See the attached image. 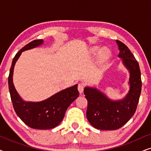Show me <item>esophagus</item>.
<instances>
[{
  "label": "esophagus",
  "instance_id": "esophagus-1",
  "mask_svg": "<svg viewBox=\"0 0 151 151\" xmlns=\"http://www.w3.org/2000/svg\"><path fill=\"white\" fill-rule=\"evenodd\" d=\"M84 85L83 83H79L78 84V89L80 93H82L84 91Z\"/></svg>",
  "mask_w": 151,
  "mask_h": 151
}]
</instances>
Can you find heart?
Returning <instances> with one entry per match:
<instances>
[{
    "label": "heart",
    "instance_id": "obj_1",
    "mask_svg": "<svg viewBox=\"0 0 151 151\" xmlns=\"http://www.w3.org/2000/svg\"><path fill=\"white\" fill-rule=\"evenodd\" d=\"M99 49H100V47H93L90 49V52L93 53V54H95V53H96L97 52H98V51H99ZM109 50L106 48L102 49L100 52V58L102 59L106 58L109 55Z\"/></svg>",
    "mask_w": 151,
    "mask_h": 151
}]
</instances>
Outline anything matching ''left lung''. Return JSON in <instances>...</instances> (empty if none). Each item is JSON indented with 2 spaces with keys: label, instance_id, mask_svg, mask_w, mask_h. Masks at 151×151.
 Returning a JSON list of instances; mask_svg holds the SVG:
<instances>
[{
  "label": "left lung",
  "instance_id": "1",
  "mask_svg": "<svg viewBox=\"0 0 151 151\" xmlns=\"http://www.w3.org/2000/svg\"><path fill=\"white\" fill-rule=\"evenodd\" d=\"M124 66L129 72V90L124 98L113 100L96 87L86 86L84 93L88 102L86 117L94 128L116 130L127 123L135 113L142 90L141 72L137 61L129 49L116 40Z\"/></svg>",
  "mask_w": 151,
  "mask_h": 151
}]
</instances>
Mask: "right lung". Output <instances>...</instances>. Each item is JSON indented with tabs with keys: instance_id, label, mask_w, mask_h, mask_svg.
Here are the masks:
<instances>
[{
	"instance_id": "obj_1",
	"label": "right lung",
	"mask_w": 151,
	"mask_h": 151,
	"mask_svg": "<svg viewBox=\"0 0 151 151\" xmlns=\"http://www.w3.org/2000/svg\"><path fill=\"white\" fill-rule=\"evenodd\" d=\"M43 40H33L16 53L8 78L10 96L15 112L23 122L32 129H51L63 121L69 105L79 96L78 84L67 88L40 102H27L19 96L13 83L14 66L22 52L40 46Z\"/></svg>"
}]
</instances>
